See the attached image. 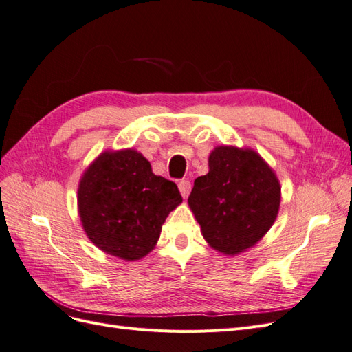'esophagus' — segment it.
Here are the masks:
<instances>
[{"mask_svg":"<svg viewBox=\"0 0 352 352\" xmlns=\"http://www.w3.org/2000/svg\"><path fill=\"white\" fill-rule=\"evenodd\" d=\"M179 190H180V194H182V197L184 198H188V195H189V192H190V188H192V185H190V182L188 179H182L179 182Z\"/></svg>","mask_w":352,"mask_h":352,"instance_id":"1","label":"esophagus"}]
</instances>
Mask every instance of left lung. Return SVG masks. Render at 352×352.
<instances>
[{
	"mask_svg": "<svg viewBox=\"0 0 352 352\" xmlns=\"http://www.w3.org/2000/svg\"><path fill=\"white\" fill-rule=\"evenodd\" d=\"M208 168L195 179L188 204L211 248L239 254L254 247L278 217L280 184L250 148L217 146Z\"/></svg>",
	"mask_w": 352,
	"mask_h": 352,
	"instance_id": "obj_1",
	"label": "left lung"
}]
</instances>
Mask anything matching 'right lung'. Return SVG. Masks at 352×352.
<instances>
[{
    "label": "right lung",
    "mask_w": 352,
    "mask_h": 352,
    "mask_svg": "<svg viewBox=\"0 0 352 352\" xmlns=\"http://www.w3.org/2000/svg\"><path fill=\"white\" fill-rule=\"evenodd\" d=\"M182 195L175 182L155 176L135 150L105 151L87 168L78 207L88 238L104 252L140 260L153 251L168 212Z\"/></svg>",
    "instance_id": "right-lung-1"
}]
</instances>
